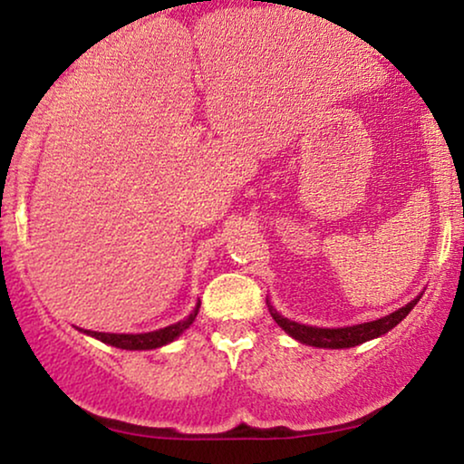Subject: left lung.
<instances>
[{"instance_id":"obj_1","label":"left lung","mask_w":464,"mask_h":464,"mask_svg":"<svg viewBox=\"0 0 464 464\" xmlns=\"http://www.w3.org/2000/svg\"><path fill=\"white\" fill-rule=\"evenodd\" d=\"M420 295L414 297L410 304H405L403 308L395 310V313L382 316L378 321H370V323H361V325H351V327H338V329H327V327H310V325H302V323H295L291 319H285L283 314H278L275 306H270L268 310L272 314V319L278 323V327H283L291 338H295L297 342L308 346H316V348H353L363 344L367 340L380 338V335L389 334L392 327L399 325L405 316L410 314V310L416 306Z\"/></svg>"}]
</instances>
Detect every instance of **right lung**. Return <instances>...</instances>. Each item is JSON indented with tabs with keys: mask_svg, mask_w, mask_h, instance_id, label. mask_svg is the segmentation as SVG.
<instances>
[{
	"mask_svg": "<svg viewBox=\"0 0 464 464\" xmlns=\"http://www.w3.org/2000/svg\"><path fill=\"white\" fill-rule=\"evenodd\" d=\"M198 308H200V302L196 304V308L189 313L188 319L175 323V325L156 329V332H150V334H103V332H88V329H84V334L92 335V338L105 342V344L110 346L122 348V351H151V348H160L164 344H169V342L179 338V335L194 323L196 314H198Z\"/></svg>",
	"mask_w": 464,
	"mask_h": 464,
	"instance_id": "right-lung-1",
	"label": "right lung"
}]
</instances>
